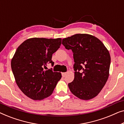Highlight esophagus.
Wrapping results in <instances>:
<instances>
[{"mask_svg":"<svg viewBox=\"0 0 124 124\" xmlns=\"http://www.w3.org/2000/svg\"><path fill=\"white\" fill-rule=\"evenodd\" d=\"M62 77H65V76H66V74H67V73H62Z\"/></svg>","mask_w":124,"mask_h":124,"instance_id":"esophagus-1","label":"esophagus"}]
</instances>
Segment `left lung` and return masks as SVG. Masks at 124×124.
I'll list each match as a JSON object with an SVG mask.
<instances>
[{
	"label": "left lung",
	"mask_w": 124,
	"mask_h": 124,
	"mask_svg": "<svg viewBox=\"0 0 124 124\" xmlns=\"http://www.w3.org/2000/svg\"><path fill=\"white\" fill-rule=\"evenodd\" d=\"M62 44L72 50L74 78L69 83L71 93L82 100L98 95L109 77L111 56L102 42L87 34H76L62 39Z\"/></svg>",
	"instance_id": "1"
}]
</instances>
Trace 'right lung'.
Here are the masks:
<instances>
[{"mask_svg":"<svg viewBox=\"0 0 124 124\" xmlns=\"http://www.w3.org/2000/svg\"><path fill=\"white\" fill-rule=\"evenodd\" d=\"M62 38H32L23 42L11 60V68L18 87L33 100L50 96L62 78L60 72L45 70L52 54L60 48Z\"/></svg>","mask_w":124,"mask_h":124,"instance_id":"right-lung-1","label":"right lung"}]
</instances>
